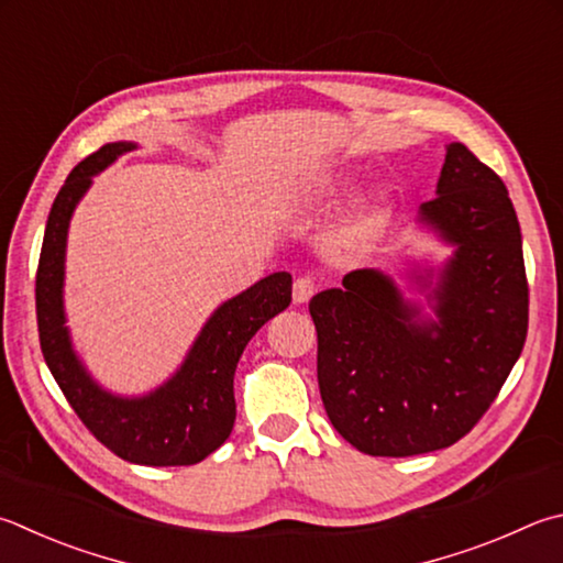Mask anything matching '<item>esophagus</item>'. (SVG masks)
I'll return each mask as SVG.
<instances>
[{
  "label": "esophagus",
  "instance_id": "34e87169",
  "mask_svg": "<svg viewBox=\"0 0 563 563\" xmlns=\"http://www.w3.org/2000/svg\"><path fill=\"white\" fill-rule=\"evenodd\" d=\"M314 292H317V283L310 278V275H300V278L292 285V300L298 305L308 302Z\"/></svg>",
  "mask_w": 563,
  "mask_h": 563
}]
</instances>
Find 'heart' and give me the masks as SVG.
<instances>
[{
    "label": "heart",
    "instance_id": "1",
    "mask_svg": "<svg viewBox=\"0 0 563 563\" xmlns=\"http://www.w3.org/2000/svg\"><path fill=\"white\" fill-rule=\"evenodd\" d=\"M336 191V184H320V189H314L317 199H324V197H332ZM384 221V211L379 207H369L360 213H354V217L346 219L340 229H334V233L330 236V246L334 251H360L364 249L366 243L374 239V233L379 231Z\"/></svg>",
    "mask_w": 563,
    "mask_h": 563
}]
</instances>
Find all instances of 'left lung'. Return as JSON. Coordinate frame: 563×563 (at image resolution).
Wrapping results in <instances>:
<instances>
[{"label": "left lung", "mask_w": 563, "mask_h": 563, "mask_svg": "<svg viewBox=\"0 0 563 563\" xmlns=\"http://www.w3.org/2000/svg\"><path fill=\"white\" fill-rule=\"evenodd\" d=\"M421 221L455 243L433 290L438 322H418L416 305L376 271L344 275L342 288L310 300L324 411L366 455L457 443L493 406L527 340L529 285L512 199L463 142L448 145Z\"/></svg>", "instance_id": "8db88e82"}]
</instances>
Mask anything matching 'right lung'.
<instances>
[{"label": "right lung", "mask_w": 563, "mask_h": 563, "mask_svg": "<svg viewBox=\"0 0 563 563\" xmlns=\"http://www.w3.org/2000/svg\"><path fill=\"white\" fill-rule=\"evenodd\" d=\"M130 142H110L74 167L51 207L36 271V322L44 360L84 426L108 451L128 463L194 465L231 435L236 421L233 374L261 327L290 305V273H273L223 302L203 324L187 362L157 391L120 398L103 391L70 350L64 327V258L68 221L93 175L115 162Z\"/></svg>", "instance_id": "obj_1"}]
</instances>
